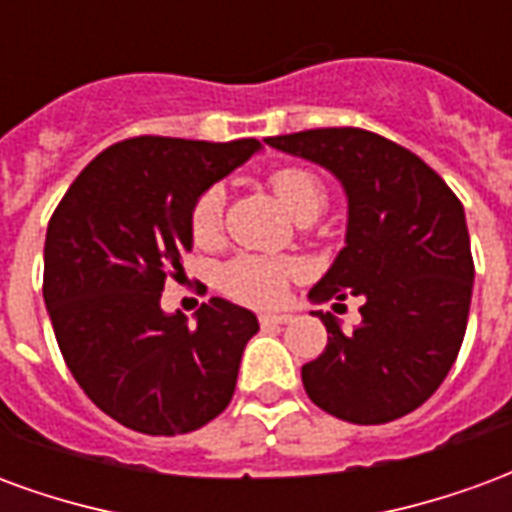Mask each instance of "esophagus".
<instances>
[{
  "label": "esophagus",
  "mask_w": 512,
  "mask_h": 512,
  "mask_svg": "<svg viewBox=\"0 0 512 512\" xmlns=\"http://www.w3.org/2000/svg\"><path fill=\"white\" fill-rule=\"evenodd\" d=\"M290 321H293V318L285 315V312H282V315H271V312H263V315H260V326H263V329H277V326H285V323Z\"/></svg>",
  "instance_id": "1"
}]
</instances>
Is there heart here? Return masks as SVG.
I'll use <instances>...</instances> for the list:
<instances>
[{
  "label": "heart",
  "mask_w": 512,
  "mask_h": 512,
  "mask_svg": "<svg viewBox=\"0 0 512 512\" xmlns=\"http://www.w3.org/2000/svg\"><path fill=\"white\" fill-rule=\"evenodd\" d=\"M268 189L277 197L288 216L296 222H312L326 208V186L321 178L304 167H282L268 175ZM224 194L219 186L205 189L194 200L189 213L191 238L197 244H211L222 230ZM293 277V266L288 260L263 255H241L230 260L219 274L224 293L233 299L255 304V307H274L285 299V290Z\"/></svg>",
  "instance_id": "1"
}]
</instances>
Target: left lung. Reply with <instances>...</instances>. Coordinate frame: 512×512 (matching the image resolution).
<instances>
[{"label": "left lung", "instance_id": "1", "mask_svg": "<svg viewBox=\"0 0 512 512\" xmlns=\"http://www.w3.org/2000/svg\"><path fill=\"white\" fill-rule=\"evenodd\" d=\"M268 145L315 161L343 183L348 233L312 301L362 299L343 332L318 312L329 343L301 367L318 408L354 425H384L428 400L461 351L474 260L461 200L433 169L365 128H312Z\"/></svg>", "mask_w": 512, "mask_h": 512}]
</instances>
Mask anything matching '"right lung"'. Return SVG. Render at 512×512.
Instances as JSON below:
<instances>
[{
    "label": "right lung",
    "instance_id": "right-lung-1",
    "mask_svg": "<svg viewBox=\"0 0 512 512\" xmlns=\"http://www.w3.org/2000/svg\"><path fill=\"white\" fill-rule=\"evenodd\" d=\"M257 150V139H123L51 213L43 299L54 337L84 395L126 428L191 433L233 400L257 318L213 296L189 326L161 310V290L183 271L194 200Z\"/></svg>",
    "mask_w": 512,
    "mask_h": 512
}]
</instances>
